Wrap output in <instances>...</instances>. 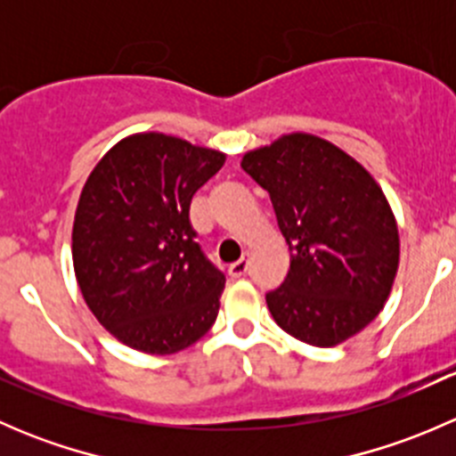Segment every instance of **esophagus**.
Instances as JSON below:
<instances>
[{
	"label": "esophagus",
	"mask_w": 456,
	"mask_h": 456,
	"mask_svg": "<svg viewBox=\"0 0 456 456\" xmlns=\"http://www.w3.org/2000/svg\"><path fill=\"white\" fill-rule=\"evenodd\" d=\"M247 269H249V254H245L240 260L229 265V275H232V278H242V275L247 273Z\"/></svg>",
	"instance_id": "esophagus-1"
}]
</instances>
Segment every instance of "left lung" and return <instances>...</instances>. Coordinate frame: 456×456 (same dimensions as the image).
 I'll return each instance as SVG.
<instances>
[{
    "label": "left lung",
    "mask_w": 456,
    "mask_h": 456,
    "mask_svg": "<svg viewBox=\"0 0 456 456\" xmlns=\"http://www.w3.org/2000/svg\"><path fill=\"white\" fill-rule=\"evenodd\" d=\"M240 165L269 191L291 251L282 287L266 293L275 324L311 346L346 342L379 315L399 269L397 220L379 183L306 132L249 150Z\"/></svg>",
    "instance_id": "left-lung-1"
}]
</instances>
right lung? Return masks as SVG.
Instances as JSON below:
<instances>
[{"instance_id":"obj_1","label":"right lung","mask_w":456,"mask_h":456,"mask_svg":"<svg viewBox=\"0 0 456 456\" xmlns=\"http://www.w3.org/2000/svg\"><path fill=\"white\" fill-rule=\"evenodd\" d=\"M227 154L160 132L110 147L87 176L72 224V265L87 309L147 355L199 342L220 309L224 275L202 256L191 196Z\"/></svg>"}]
</instances>
